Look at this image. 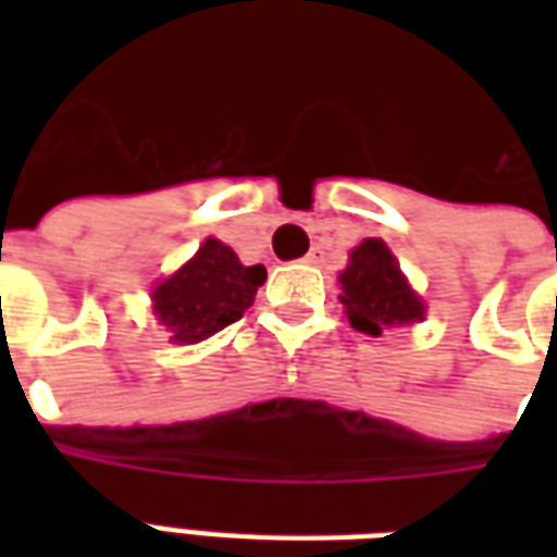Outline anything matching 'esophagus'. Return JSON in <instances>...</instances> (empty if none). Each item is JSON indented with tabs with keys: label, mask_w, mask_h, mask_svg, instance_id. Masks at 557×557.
I'll list each match as a JSON object with an SVG mask.
<instances>
[{
	"label": "esophagus",
	"mask_w": 557,
	"mask_h": 557,
	"mask_svg": "<svg viewBox=\"0 0 557 557\" xmlns=\"http://www.w3.org/2000/svg\"><path fill=\"white\" fill-rule=\"evenodd\" d=\"M304 262H307V265H325V250H322V247H313L310 253L304 256Z\"/></svg>",
	"instance_id": "1"
}]
</instances>
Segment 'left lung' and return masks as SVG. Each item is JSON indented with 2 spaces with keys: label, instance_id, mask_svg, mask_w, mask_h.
Segmentation results:
<instances>
[{
  "label": "left lung",
  "instance_id": "left-lung-1",
  "mask_svg": "<svg viewBox=\"0 0 557 557\" xmlns=\"http://www.w3.org/2000/svg\"><path fill=\"white\" fill-rule=\"evenodd\" d=\"M339 301L346 304L351 327L370 337H379L382 327L411 325L423 319V304L409 289L397 259L379 238H367L351 250V262L339 274Z\"/></svg>",
  "mask_w": 557,
  "mask_h": 557
}]
</instances>
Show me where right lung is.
I'll list each match as a JSON object with an SVG mask.
<instances>
[{
    "label": "right lung",
    "instance_id": "right-lung-1",
    "mask_svg": "<svg viewBox=\"0 0 557 557\" xmlns=\"http://www.w3.org/2000/svg\"><path fill=\"white\" fill-rule=\"evenodd\" d=\"M265 277V268L242 265L232 247L208 238L182 271L154 289V313L175 343H199L238 322Z\"/></svg>",
    "mask_w": 557,
    "mask_h": 557
}]
</instances>
